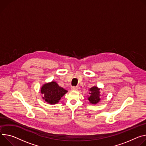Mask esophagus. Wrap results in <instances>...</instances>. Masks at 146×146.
I'll return each mask as SVG.
<instances>
[{
  "mask_svg": "<svg viewBox=\"0 0 146 146\" xmlns=\"http://www.w3.org/2000/svg\"><path fill=\"white\" fill-rule=\"evenodd\" d=\"M71 89H72V90H77L78 89V88L77 86H72V87L71 88Z\"/></svg>",
  "mask_w": 146,
  "mask_h": 146,
  "instance_id": "34e87169",
  "label": "esophagus"
}]
</instances>
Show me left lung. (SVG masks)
Masks as SVG:
<instances>
[{
	"mask_svg": "<svg viewBox=\"0 0 146 146\" xmlns=\"http://www.w3.org/2000/svg\"><path fill=\"white\" fill-rule=\"evenodd\" d=\"M100 89L98 88L97 86H93L89 89L90 96L88 97V100L90 103L93 104H96L98 103L100 100Z\"/></svg>",
	"mask_w": 146,
	"mask_h": 146,
	"instance_id": "left-lung-1",
	"label": "left lung"
}]
</instances>
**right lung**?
<instances>
[{
	"label": "right lung",
	"instance_id": "add662e5",
	"mask_svg": "<svg viewBox=\"0 0 146 146\" xmlns=\"http://www.w3.org/2000/svg\"><path fill=\"white\" fill-rule=\"evenodd\" d=\"M41 93L43 94V99L47 103L55 104L58 103L62 97L68 91L58 86L54 81L44 84L41 87Z\"/></svg>",
	"mask_w": 146,
	"mask_h": 146
}]
</instances>
